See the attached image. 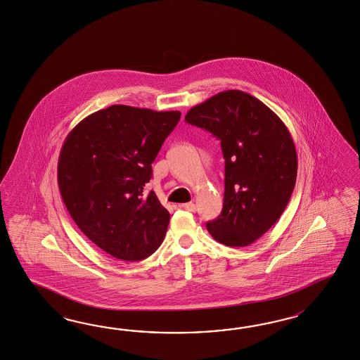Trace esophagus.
I'll return each instance as SVG.
<instances>
[{"instance_id": "34e87169", "label": "esophagus", "mask_w": 360, "mask_h": 360, "mask_svg": "<svg viewBox=\"0 0 360 360\" xmlns=\"http://www.w3.org/2000/svg\"><path fill=\"white\" fill-rule=\"evenodd\" d=\"M180 207L188 210V212H195V205L193 202H186V204H180Z\"/></svg>"}]
</instances>
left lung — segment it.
Listing matches in <instances>:
<instances>
[{
    "instance_id": "left-lung-1",
    "label": "left lung",
    "mask_w": 360,
    "mask_h": 360,
    "mask_svg": "<svg viewBox=\"0 0 360 360\" xmlns=\"http://www.w3.org/2000/svg\"><path fill=\"white\" fill-rule=\"evenodd\" d=\"M185 121L217 136L225 159L224 207L207 231L225 246L254 243L283 214L296 184L297 154L287 126L236 89L195 105Z\"/></svg>"
}]
</instances>
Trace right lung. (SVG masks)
Instances as JSON below:
<instances>
[{
  "label": "right lung",
  "mask_w": 360,
  "mask_h": 360,
  "mask_svg": "<svg viewBox=\"0 0 360 360\" xmlns=\"http://www.w3.org/2000/svg\"><path fill=\"white\" fill-rule=\"evenodd\" d=\"M180 112L112 105L88 115L67 135L58 184L75 224L109 255L135 262L162 245L169 213L144 185Z\"/></svg>",
  "instance_id": "obj_1"
}]
</instances>
